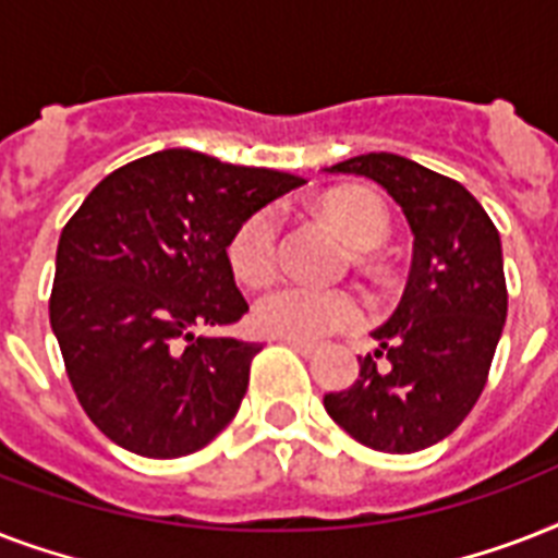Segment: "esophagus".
Returning a JSON list of instances; mask_svg holds the SVG:
<instances>
[{"label": "esophagus", "instance_id": "1", "mask_svg": "<svg viewBox=\"0 0 558 558\" xmlns=\"http://www.w3.org/2000/svg\"><path fill=\"white\" fill-rule=\"evenodd\" d=\"M283 341V344H289V348L292 350H298V353H301V356H313L315 350V344H310V341H298V339H280Z\"/></svg>", "mask_w": 558, "mask_h": 558}]
</instances>
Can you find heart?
Wrapping results in <instances>:
<instances>
[{"instance_id":"1","label":"heart","mask_w":558,"mask_h":558,"mask_svg":"<svg viewBox=\"0 0 558 558\" xmlns=\"http://www.w3.org/2000/svg\"><path fill=\"white\" fill-rule=\"evenodd\" d=\"M324 214L359 248L385 243L390 231L388 210L367 191H336L324 199ZM278 214L257 208L234 228L226 245L228 266L245 287H263L278 269ZM254 322L275 339L322 341L332 332L365 322V301L353 289L315 287L289 280L271 289L254 306Z\"/></svg>"}]
</instances>
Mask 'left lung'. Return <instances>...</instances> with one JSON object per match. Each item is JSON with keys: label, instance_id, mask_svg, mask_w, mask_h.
Instances as JSON below:
<instances>
[{"label": "left lung", "instance_id": "obj_1", "mask_svg": "<svg viewBox=\"0 0 558 558\" xmlns=\"http://www.w3.org/2000/svg\"><path fill=\"white\" fill-rule=\"evenodd\" d=\"M330 173L367 177L393 196L414 231L405 295L373 332L359 379L324 408L373 451L411 454L449 437L486 385L507 322L501 236L481 202L449 177L393 153H365ZM385 355L389 365L375 367Z\"/></svg>", "mask_w": 558, "mask_h": 558}]
</instances>
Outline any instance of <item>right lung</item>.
Wrapping results in <instances>:
<instances>
[{
	"mask_svg": "<svg viewBox=\"0 0 558 558\" xmlns=\"http://www.w3.org/2000/svg\"><path fill=\"white\" fill-rule=\"evenodd\" d=\"M304 179L193 150L112 170L57 243L48 318L86 416L121 449H205L248 388L260 344L196 336L248 313L226 245L248 214Z\"/></svg>",
	"mask_w": 558,
	"mask_h": 558,
	"instance_id": "1",
	"label": "right lung"
}]
</instances>
